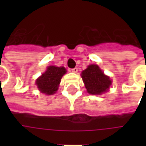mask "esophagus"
I'll use <instances>...</instances> for the list:
<instances>
[{
	"mask_svg": "<svg viewBox=\"0 0 146 146\" xmlns=\"http://www.w3.org/2000/svg\"><path fill=\"white\" fill-rule=\"evenodd\" d=\"M71 71H72L73 73H77V72H78V68H77V67H75V68L72 69Z\"/></svg>",
	"mask_w": 146,
	"mask_h": 146,
	"instance_id": "obj_1",
	"label": "esophagus"
}]
</instances>
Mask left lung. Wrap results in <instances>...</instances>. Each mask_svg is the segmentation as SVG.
<instances>
[{
    "label": "left lung",
    "mask_w": 146,
    "mask_h": 146,
    "mask_svg": "<svg viewBox=\"0 0 146 146\" xmlns=\"http://www.w3.org/2000/svg\"><path fill=\"white\" fill-rule=\"evenodd\" d=\"M81 76L91 95H101L107 91L112 84L110 77L106 76L97 65H90L83 71Z\"/></svg>",
    "instance_id": "8db88e82"
}]
</instances>
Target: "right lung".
<instances>
[{"label":"right lung","mask_w":146,"mask_h":146,"mask_svg":"<svg viewBox=\"0 0 146 146\" xmlns=\"http://www.w3.org/2000/svg\"><path fill=\"white\" fill-rule=\"evenodd\" d=\"M66 70L64 67L48 66L44 73L36 80V84L39 90L46 95H53L57 92L61 79Z\"/></svg>","instance_id":"1"}]
</instances>
